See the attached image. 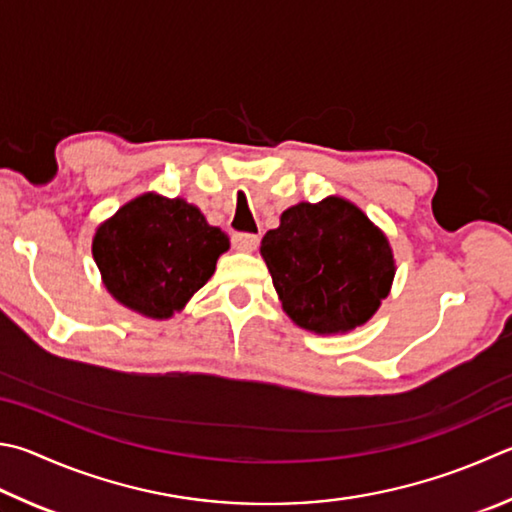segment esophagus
Segmentation results:
<instances>
[{
	"instance_id": "esophagus-1",
	"label": "esophagus",
	"mask_w": 512,
	"mask_h": 512,
	"mask_svg": "<svg viewBox=\"0 0 512 512\" xmlns=\"http://www.w3.org/2000/svg\"><path fill=\"white\" fill-rule=\"evenodd\" d=\"M259 244V237L253 235V232H235L232 235V246H235L237 250H246V253H250V250H255Z\"/></svg>"
}]
</instances>
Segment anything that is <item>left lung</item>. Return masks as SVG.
<instances>
[{
    "mask_svg": "<svg viewBox=\"0 0 512 512\" xmlns=\"http://www.w3.org/2000/svg\"><path fill=\"white\" fill-rule=\"evenodd\" d=\"M259 250L288 318L315 333L365 324L394 280L387 237L338 197L288 208Z\"/></svg>",
    "mask_w": 512,
    "mask_h": 512,
    "instance_id": "obj_1",
    "label": "left lung"
}]
</instances>
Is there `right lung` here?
<instances>
[{"label": "right lung", "instance_id": "add662e5", "mask_svg": "<svg viewBox=\"0 0 512 512\" xmlns=\"http://www.w3.org/2000/svg\"><path fill=\"white\" fill-rule=\"evenodd\" d=\"M228 237L183 199L143 194L105 221L94 259L107 291L147 318L163 320L215 273Z\"/></svg>", "mask_w": 512, "mask_h": 512}]
</instances>
